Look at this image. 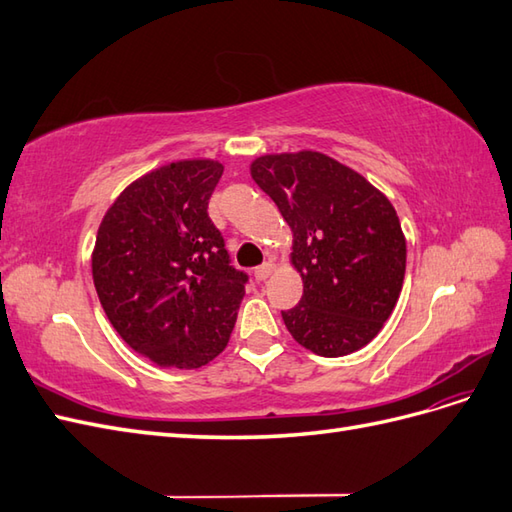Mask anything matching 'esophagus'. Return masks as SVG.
<instances>
[{
	"instance_id": "34e87169",
	"label": "esophagus",
	"mask_w": 512,
	"mask_h": 512,
	"mask_svg": "<svg viewBox=\"0 0 512 512\" xmlns=\"http://www.w3.org/2000/svg\"><path fill=\"white\" fill-rule=\"evenodd\" d=\"M273 271H275V262H265V265H260V267H256V271H254V277L258 282H265L267 277H271L273 275Z\"/></svg>"
}]
</instances>
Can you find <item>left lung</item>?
<instances>
[{"instance_id": "obj_1", "label": "left lung", "mask_w": 512, "mask_h": 512, "mask_svg": "<svg viewBox=\"0 0 512 512\" xmlns=\"http://www.w3.org/2000/svg\"><path fill=\"white\" fill-rule=\"evenodd\" d=\"M250 170L292 230L290 262L303 297L282 312L286 329L329 359L361 350L404 286L406 237L391 200L320 151L267 153Z\"/></svg>"}]
</instances>
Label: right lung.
<instances>
[{
    "label": "right lung",
    "mask_w": 512,
    "mask_h": 512,
    "mask_svg": "<svg viewBox=\"0 0 512 512\" xmlns=\"http://www.w3.org/2000/svg\"><path fill=\"white\" fill-rule=\"evenodd\" d=\"M222 173L218 160L164 164L132 181L98 228V299L123 342L160 367L207 365L235 329L247 275L207 213Z\"/></svg>",
    "instance_id": "right-lung-1"
}]
</instances>
